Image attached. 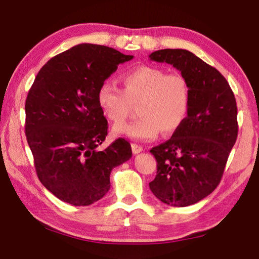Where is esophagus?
Instances as JSON below:
<instances>
[{
	"label": "esophagus",
	"instance_id": "1",
	"mask_svg": "<svg viewBox=\"0 0 259 259\" xmlns=\"http://www.w3.org/2000/svg\"><path fill=\"white\" fill-rule=\"evenodd\" d=\"M131 150H133L134 154H138V153L143 152V147L140 145H137V144H131Z\"/></svg>",
	"mask_w": 259,
	"mask_h": 259
}]
</instances>
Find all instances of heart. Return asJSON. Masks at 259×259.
<instances>
[{"mask_svg":"<svg viewBox=\"0 0 259 259\" xmlns=\"http://www.w3.org/2000/svg\"><path fill=\"white\" fill-rule=\"evenodd\" d=\"M123 90L112 81L100 83L97 103L109 121L119 123L139 103V119L113 126V134L136 140H152L160 131L170 135L186 120L191 106V89L182 74H166L164 69L139 66L126 72Z\"/></svg>","mask_w":259,"mask_h":259,"instance_id":"1","label":"heart"}]
</instances>
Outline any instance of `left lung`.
Here are the masks:
<instances>
[{
  "label": "left lung",
  "instance_id": "8db88e82",
  "mask_svg": "<svg viewBox=\"0 0 259 259\" xmlns=\"http://www.w3.org/2000/svg\"><path fill=\"white\" fill-rule=\"evenodd\" d=\"M151 60L178 69L191 89L186 120L165 143L150 151L157 171L150 188L161 202L187 207L204 199L221 182L238 137V108L226 78L191 51L164 49Z\"/></svg>",
  "mask_w": 259,
  "mask_h": 259
}]
</instances>
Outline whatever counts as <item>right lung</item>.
<instances>
[{
  "label": "right lung",
  "mask_w": 259,
  "mask_h": 259,
  "mask_svg": "<svg viewBox=\"0 0 259 259\" xmlns=\"http://www.w3.org/2000/svg\"><path fill=\"white\" fill-rule=\"evenodd\" d=\"M134 56L82 43L55 56L35 77L25 104V133L37 177L73 205H89L109 191L113 168L133 152L123 138L97 151L107 120L97 103L100 83Z\"/></svg>",
  "instance_id": "right-lung-1"
}]
</instances>
